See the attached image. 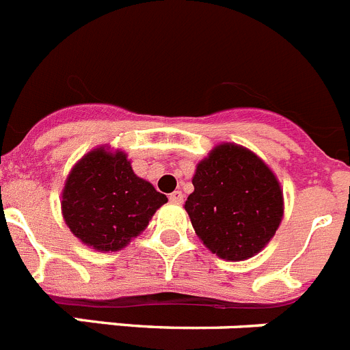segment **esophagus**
<instances>
[{
	"label": "esophagus",
	"mask_w": 350,
	"mask_h": 350,
	"mask_svg": "<svg viewBox=\"0 0 350 350\" xmlns=\"http://www.w3.org/2000/svg\"><path fill=\"white\" fill-rule=\"evenodd\" d=\"M170 202L175 203V205H180V203L184 202V193H182V191H173V193L170 194Z\"/></svg>",
	"instance_id": "1"
}]
</instances>
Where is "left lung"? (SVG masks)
Returning <instances> with one entry per match:
<instances>
[{"mask_svg":"<svg viewBox=\"0 0 350 350\" xmlns=\"http://www.w3.org/2000/svg\"><path fill=\"white\" fill-rule=\"evenodd\" d=\"M184 208L194 231L219 258L243 261L265 249L284 215L275 173L252 150L221 144L200 161Z\"/></svg>","mask_w":350,"mask_h":350,"instance_id":"left-lung-1","label":"left lung"}]
</instances>
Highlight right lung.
Masks as SVG:
<instances>
[{
    "instance_id": "right-lung-1",
    "label": "right lung",
    "mask_w": 350,
    "mask_h": 350,
    "mask_svg": "<svg viewBox=\"0 0 350 350\" xmlns=\"http://www.w3.org/2000/svg\"><path fill=\"white\" fill-rule=\"evenodd\" d=\"M61 210L70 231L100 252L124 249L168 202L150 182L137 177L122 150L92 148L71 168Z\"/></svg>"
}]
</instances>
